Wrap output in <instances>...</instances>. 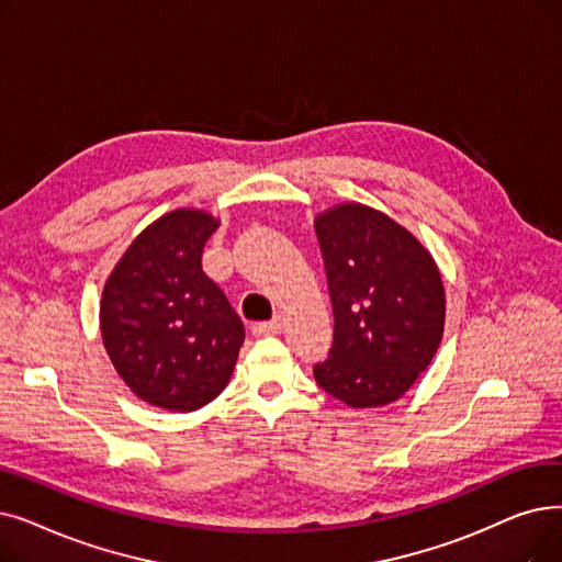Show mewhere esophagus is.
I'll use <instances>...</instances> for the list:
<instances>
[{
	"mask_svg": "<svg viewBox=\"0 0 562 562\" xmlns=\"http://www.w3.org/2000/svg\"><path fill=\"white\" fill-rule=\"evenodd\" d=\"M280 330H282L280 316H276V319H271V322H259V324L252 326L255 335H278Z\"/></svg>",
	"mask_w": 562,
	"mask_h": 562,
	"instance_id": "34e87169",
	"label": "esophagus"
}]
</instances>
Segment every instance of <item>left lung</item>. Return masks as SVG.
Returning a JSON list of instances; mask_svg holds the SVG:
<instances>
[{"mask_svg": "<svg viewBox=\"0 0 562 562\" xmlns=\"http://www.w3.org/2000/svg\"><path fill=\"white\" fill-rule=\"evenodd\" d=\"M314 229L335 316L333 347L314 364V379L353 408L395 402L441 345L446 291L438 268L404 227L370 206H335Z\"/></svg>", "mask_w": 562, "mask_h": 562, "instance_id": "1", "label": "left lung"}]
</instances>
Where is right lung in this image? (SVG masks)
<instances>
[{
    "mask_svg": "<svg viewBox=\"0 0 562 562\" xmlns=\"http://www.w3.org/2000/svg\"><path fill=\"white\" fill-rule=\"evenodd\" d=\"M217 221L172 211L146 227L112 271L101 333L119 376L137 397L194 411L223 393L246 339L225 291L202 271Z\"/></svg>",
    "mask_w": 562,
    "mask_h": 562,
    "instance_id": "obj_1",
    "label": "right lung"
}]
</instances>
